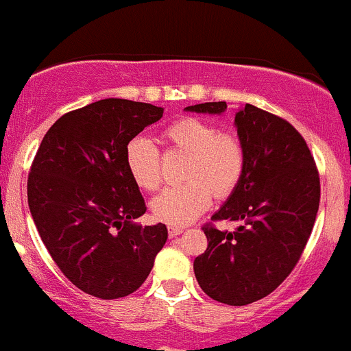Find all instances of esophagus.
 Segmentation results:
<instances>
[{
  "label": "esophagus",
  "mask_w": 351,
  "mask_h": 351,
  "mask_svg": "<svg viewBox=\"0 0 351 351\" xmlns=\"http://www.w3.org/2000/svg\"><path fill=\"white\" fill-rule=\"evenodd\" d=\"M180 234H182V228H180V227H171V225H169V237L174 239Z\"/></svg>",
  "instance_id": "1"
}]
</instances>
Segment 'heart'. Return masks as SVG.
I'll use <instances>...</instances> for the list:
<instances>
[{
	"label": "heart",
	"mask_w": 351,
	"mask_h": 351,
	"mask_svg": "<svg viewBox=\"0 0 351 351\" xmlns=\"http://www.w3.org/2000/svg\"><path fill=\"white\" fill-rule=\"evenodd\" d=\"M171 150L186 155L180 179L152 201V213L162 223L186 227L208 210L211 194L217 199L230 196L245 171V150L239 136L220 133L210 121L179 117L162 133ZM126 169L140 189L155 191L160 184V154L150 140L136 136L128 143Z\"/></svg>",
	"instance_id": "1"
}]
</instances>
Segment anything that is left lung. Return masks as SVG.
<instances>
[{"instance_id": "1", "label": "left lung", "mask_w": 351, "mask_h": 351, "mask_svg": "<svg viewBox=\"0 0 351 351\" xmlns=\"http://www.w3.org/2000/svg\"><path fill=\"white\" fill-rule=\"evenodd\" d=\"M186 110L223 114L227 104L204 102ZM234 124L245 171L213 220L239 227H203L208 247L194 259V275L213 300L247 305L292 273L314 227L321 186L311 150L292 124L251 104L235 112Z\"/></svg>"}]
</instances>
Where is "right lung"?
Masks as SVG:
<instances>
[{
  "mask_svg": "<svg viewBox=\"0 0 351 351\" xmlns=\"http://www.w3.org/2000/svg\"><path fill=\"white\" fill-rule=\"evenodd\" d=\"M164 109L104 99L51 126L27 182L34 223L62 275L102 300L136 292L167 241L164 223H134L147 211L126 169V147Z\"/></svg>",
  "mask_w": 351,
  "mask_h": 351,
  "instance_id": "obj_1",
  "label": "right lung"
}]
</instances>
